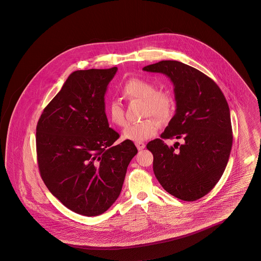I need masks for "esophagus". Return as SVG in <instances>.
<instances>
[{"label":"esophagus","mask_w":261,"mask_h":261,"mask_svg":"<svg viewBox=\"0 0 261 261\" xmlns=\"http://www.w3.org/2000/svg\"><path fill=\"white\" fill-rule=\"evenodd\" d=\"M135 145H136L137 149H139V150L144 149H145V147H146L145 143H143V142H136Z\"/></svg>","instance_id":"obj_1"}]
</instances>
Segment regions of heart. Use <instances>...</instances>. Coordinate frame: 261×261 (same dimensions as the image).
<instances>
[{"label":"heart","mask_w":261,"mask_h":261,"mask_svg":"<svg viewBox=\"0 0 261 261\" xmlns=\"http://www.w3.org/2000/svg\"><path fill=\"white\" fill-rule=\"evenodd\" d=\"M121 95L128 100H141L144 103V116L152 115L159 119H166L173 110V99L167 91H156L153 83L149 80L132 77L129 78L121 88ZM110 121L116 126H124V110L117 101H111L106 109ZM161 127V123L153 117H148L140 122L127 125L123 130L124 140L132 142H143L154 136Z\"/></svg>","instance_id":"b5f03b06"}]
</instances>
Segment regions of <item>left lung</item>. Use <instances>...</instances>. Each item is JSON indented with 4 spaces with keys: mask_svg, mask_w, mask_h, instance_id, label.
Instances as JSON below:
<instances>
[{
    "mask_svg": "<svg viewBox=\"0 0 261 261\" xmlns=\"http://www.w3.org/2000/svg\"><path fill=\"white\" fill-rule=\"evenodd\" d=\"M143 70L162 73L173 83L176 111L162 138H182L168 147L150 141L153 172L177 199L194 201L208 194L229 161L233 135L228 102L217 84L198 69L177 61H162Z\"/></svg>",
    "mask_w": 261,
    "mask_h": 261,
    "instance_id": "8db88e82",
    "label": "left lung"
}]
</instances>
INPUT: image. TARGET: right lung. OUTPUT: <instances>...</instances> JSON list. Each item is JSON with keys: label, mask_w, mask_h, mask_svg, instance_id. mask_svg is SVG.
Returning a JSON list of instances; mask_svg holds the SVG:
<instances>
[{"label": "right lung", "mask_w": 261, "mask_h": 261, "mask_svg": "<svg viewBox=\"0 0 261 261\" xmlns=\"http://www.w3.org/2000/svg\"><path fill=\"white\" fill-rule=\"evenodd\" d=\"M117 67L77 70L42 112L36 128L38 165L50 193L85 216L108 211L120 195L138 152L106 114L105 95Z\"/></svg>", "instance_id": "add662e5"}]
</instances>
